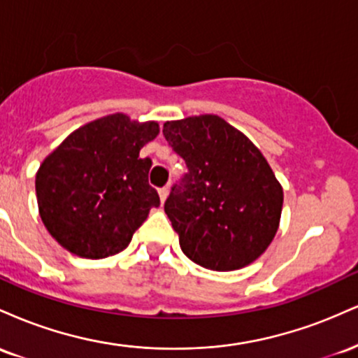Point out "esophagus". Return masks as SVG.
Segmentation results:
<instances>
[{
	"instance_id": "34e87169",
	"label": "esophagus",
	"mask_w": 358,
	"mask_h": 358,
	"mask_svg": "<svg viewBox=\"0 0 358 358\" xmlns=\"http://www.w3.org/2000/svg\"><path fill=\"white\" fill-rule=\"evenodd\" d=\"M168 192H170V188H168V185H166V187H162V188H159V190H158V193H159V200H162V202H165V200H166Z\"/></svg>"
}]
</instances>
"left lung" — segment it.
Returning a JSON list of instances; mask_svg holds the SVG:
<instances>
[{
    "mask_svg": "<svg viewBox=\"0 0 358 358\" xmlns=\"http://www.w3.org/2000/svg\"><path fill=\"white\" fill-rule=\"evenodd\" d=\"M163 136L188 168L165 202L185 256L212 271L256 261L282 208V188L261 151L213 114L168 121Z\"/></svg>",
    "mask_w": 358,
    "mask_h": 358,
    "instance_id": "obj_1",
    "label": "left lung"
}]
</instances>
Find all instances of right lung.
<instances>
[{"instance_id":"add662e5","label":"right lung","mask_w":358,"mask_h":358,"mask_svg":"<svg viewBox=\"0 0 358 358\" xmlns=\"http://www.w3.org/2000/svg\"><path fill=\"white\" fill-rule=\"evenodd\" d=\"M155 121L113 114L89 122L45 158L35 188L40 217L62 248L85 259L124 250L159 205L148 183L150 158H139L158 136Z\"/></svg>"}]
</instances>
